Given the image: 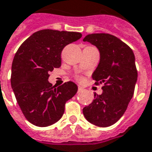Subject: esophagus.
<instances>
[{
    "label": "esophagus",
    "mask_w": 152,
    "mask_h": 152,
    "mask_svg": "<svg viewBox=\"0 0 152 152\" xmlns=\"http://www.w3.org/2000/svg\"><path fill=\"white\" fill-rule=\"evenodd\" d=\"M83 90H84V89H83L82 87H80V86H79V87H78V93L82 92Z\"/></svg>",
    "instance_id": "34e87169"
}]
</instances>
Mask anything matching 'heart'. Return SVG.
I'll return each instance as SVG.
<instances>
[{"label": "heart", "instance_id": "obj_1", "mask_svg": "<svg viewBox=\"0 0 152 152\" xmlns=\"http://www.w3.org/2000/svg\"><path fill=\"white\" fill-rule=\"evenodd\" d=\"M77 79H78V80H80V79H81V78H80V77H78Z\"/></svg>", "mask_w": 152, "mask_h": 152}]
</instances>
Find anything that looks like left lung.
<instances>
[{
	"label": "left lung",
	"instance_id": "obj_1",
	"mask_svg": "<svg viewBox=\"0 0 152 152\" xmlns=\"http://www.w3.org/2000/svg\"><path fill=\"white\" fill-rule=\"evenodd\" d=\"M83 40L99 50L100 61L92 78L95 85L104 84L102 94H94L83 114L91 124L108 127L121 119L133 98L137 80L135 57L130 47L112 35L89 34Z\"/></svg>",
	"mask_w": 152,
	"mask_h": 152
}]
</instances>
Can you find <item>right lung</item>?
<instances>
[{
	"instance_id": "obj_1",
	"label": "right lung",
	"mask_w": 152,
	"mask_h": 152,
	"mask_svg": "<svg viewBox=\"0 0 152 152\" xmlns=\"http://www.w3.org/2000/svg\"><path fill=\"white\" fill-rule=\"evenodd\" d=\"M75 31L40 30L22 44L12 63L11 87L23 114L30 123L46 127L63 116L65 103L77 92L72 81L55 88L48 81L49 72L61 66V53L79 40Z\"/></svg>"
}]
</instances>
